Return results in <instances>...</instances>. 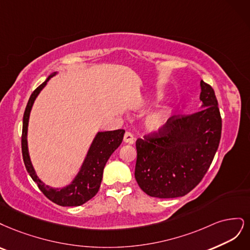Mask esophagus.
Wrapping results in <instances>:
<instances>
[{
  "label": "esophagus",
  "mask_w": 250,
  "mask_h": 250,
  "mask_svg": "<svg viewBox=\"0 0 250 250\" xmlns=\"http://www.w3.org/2000/svg\"><path fill=\"white\" fill-rule=\"evenodd\" d=\"M124 141L125 143H133L134 142V136L131 132H125L124 136Z\"/></svg>",
  "instance_id": "34e87169"
}]
</instances>
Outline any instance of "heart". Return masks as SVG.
Returning <instances> with one entry per match:
<instances>
[{
    "label": "heart",
    "instance_id": "1",
    "mask_svg": "<svg viewBox=\"0 0 250 250\" xmlns=\"http://www.w3.org/2000/svg\"><path fill=\"white\" fill-rule=\"evenodd\" d=\"M165 125V116L163 114H156L146 120V127L150 131H158Z\"/></svg>",
    "mask_w": 250,
    "mask_h": 250
}]
</instances>
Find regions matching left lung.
I'll list each match as a JSON object with an SVG mask.
<instances>
[{
    "label": "left lung",
    "instance_id": "1",
    "mask_svg": "<svg viewBox=\"0 0 250 250\" xmlns=\"http://www.w3.org/2000/svg\"><path fill=\"white\" fill-rule=\"evenodd\" d=\"M199 111L174 115L136 141L135 179L147 195H186L210 168L221 138L222 120L214 89L200 81Z\"/></svg>",
    "mask_w": 250,
    "mask_h": 250
}]
</instances>
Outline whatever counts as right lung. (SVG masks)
<instances>
[{
    "label": "right lung",
    "instance_id": "obj_1",
    "mask_svg": "<svg viewBox=\"0 0 250 250\" xmlns=\"http://www.w3.org/2000/svg\"><path fill=\"white\" fill-rule=\"evenodd\" d=\"M57 72H54L49 76L45 81L39 85L36 89L32 92L27 107L23 113L22 118V133H21V152L23 163L30 176L36 184L43 194L52 200L53 203L62 207H77L85 204L90 200L96 193H98L102 179L104 165L108 159L113 154V151L122 144L125 130H115L108 132H99L91 144V146L87 152L83 165L80 169L79 173L68 186L62 189H53L45 185L38 179L36 172L32 166L27 143V132L30 112L33 106L34 101L39 92L46 85L47 81L55 76Z\"/></svg>",
    "mask_w": 250,
    "mask_h": 250
}]
</instances>
